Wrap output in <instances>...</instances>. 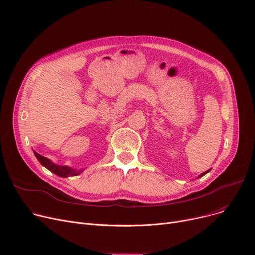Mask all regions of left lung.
Segmentation results:
<instances>
[{
    "label": "left lung",
    "instance_id": "left-lung-1",
    "mask_svg": "<svg viewBox=\"0 0 255 255\" xmlns=\"http://www.w3.org/2000/svg\"><path fill=\"white\" fill-rule=\"evenodd\" d=\"M209 171H210V169H209L208 171H205V172H203V173H202V175H200L199 177H203V176H205V175H206V173H207V172H209Z\"/></svg>",
    "mask_w": 255,
    "mask_h": 255
}]
</instances>
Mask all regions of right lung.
Returning <instances> with one entry per match:
<instances>
[{
	"mask_svg": "<svg viewBox=\"0 0 255 255\" xmlns=\"http://www.w3.org/2000/svg\"><path fill=\"white\" fill-rule=\"evenodd\" d=\"M35 156L37 157L38 161L41 163L44 167H46L48 170H50L51 172L55 173V175L62 177V178H66V177H73V176H77L79 175L82 170H75L73 168H70L68 166H65V165H57L55 163H52L50 160H48L47 158L39 155L38 153L34 152Z\"/></svg>",
	"mask_w": 255,
	"mask_h": 255,
	"instance_id": "1",
	"label": "right lung"
}]
</instances>
